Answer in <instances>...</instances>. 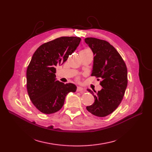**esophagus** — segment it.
<instances>
[{"label":"esophagus","instance_id":"34e87169","mask_svg":"<svg viewBox=\"0 0 152 152\" xmlns=\"http://www.w3.org/2000/svg\"><path fill=\"white\" fill-rule=\"evenodd\" d=\"M77 91H78V92H84L85 89L84 88H82V87H77Z\"/></svg>","mask_w":152,"mask_h":152}]
</instances>
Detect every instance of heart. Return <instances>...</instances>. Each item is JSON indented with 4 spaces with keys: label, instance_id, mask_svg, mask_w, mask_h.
Returning <instances> with one entry per match:
<instances>
[{
    "label": "heart",
    "instance_id": "heart-1",
    "mask_svg": "<svg viewBox=\"0 0 152 152\" xmlns=\"http://www.w3.org/2000/svg\"><path fill=\"white\" fill-rule=\"evenodd\" d=\"M86 50H89V49H84V50H81V51H86Z\"/></svg>",
    "mask_w": 152,
    "mask_h": 152
}]
</instances>
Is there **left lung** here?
Masks as SVG:
<instances>
[{
    "instance_id": "1",
    "label": "left lung",
    "mask_w": 152,
    "mask_h": 152,
    "mask_svg": "<svg viewBox=\"0 0 152 152\" xmlns=\"http://www.w3.org/2000/svg\"><path fill=\"white\" fill-rule=\"evenodd\" d=\"M85 42L94 54L91 76L102 79L103 87L96 94L87 89L94 96V102L86 109L95 116L106 117L115 110L123 99L127 86V67L120 54L107 41L87 37Z\"/></svg>"
}]
</instances>
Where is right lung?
Masks as SVG:
<instances>
[{"label":"right lung","mask_w":152,"mask_h":152,"mask_svg":"<svg viewBox=\"0 0 152 152\" xmlns=\"http://www.w3.org/2000/svg\"><path fill=\"white\" fill-rule=\"evenodd\" d=\"M81 39L61 37L44 43L35 50L26 70V87L32 103L45 114L59 111L66 96L77 90L75 84L56 80V67L75 51Z\"/></svg>","instance_id":"right-lung-1"}]
</instances>
